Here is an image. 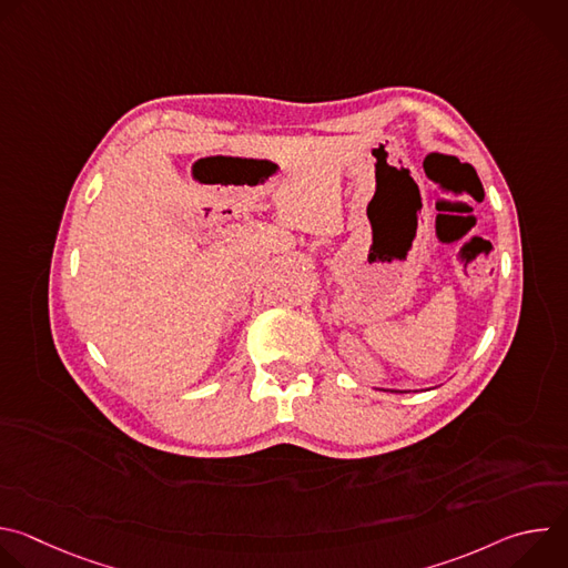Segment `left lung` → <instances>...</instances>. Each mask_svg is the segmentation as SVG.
<instances>
[{
	"instance_id": "obj_1",
	"label": "left lung",
	"mask_w": 568,
	"mask_h": 568,
	"mask_svg": "<svg viewBox=\"0 0 568 568\" xmlns=\"http://www.w3.org/2000/svg\"><path fill=\"white\" fill-rule=\"evenodd\" d=\"M382 390H384V388H382ZM386 390H388V388H386Z\"/></svg>"
}]
</instances>
